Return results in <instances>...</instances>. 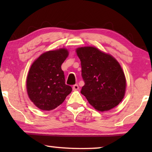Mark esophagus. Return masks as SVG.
Listing matches in <instances>:
<instances>
[{"instance_id":"esophagus-1","label":"esophagus","mask_w":152,"mask_h":152,"mask_svg":"<svg viewBox=\"0 0 152 152\" xmlns=\"http://www.w3.org/2000/svg\"><path fill=\"white\" fill-rule=\"evenodd\" d=\"M79 89V86L77 84H75L73 85V86H72V90L73 91H77Z\"/></svg>"}]
</instances>
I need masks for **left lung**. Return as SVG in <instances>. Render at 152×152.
I'll return each mask as SVG.
<instances>
[{"label": "left lung", "mask_w": 152, "mask_h": 152, "mask_svg": "<svg viewBox=\"0 0 152 152\" xmlns=\"http://www.w3.org/2000/svg\"><path fill=\"white\" fill-rule=\"evenodd\" d=\"M76 52L84 81L81 93L89 104L99 111L119 104L125 93L126 79L117 60L95 47L78 48Z\"/></svg>", "instance_id": "8db88e82"}]
</instances>
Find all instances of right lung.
<instances>
[{
  "label": "right lung",
  "mask_w": 152,
  "mask_h": 152,
  "mask_svg": "<svg viewBox=\"0 0 152 152\" xmlns=\"http://www.w3.org/2000/svg\"><path fill=\"white\" fill-rule=\"evenodd\" d=\"M68 55L65 48L43 53L29 70L26 88L30 100L39 109L50 111L61 104L72 91L65 83L61 64Z\"/></svg>",
  "instance_id": "right-lung-1"
}]
</instances>
